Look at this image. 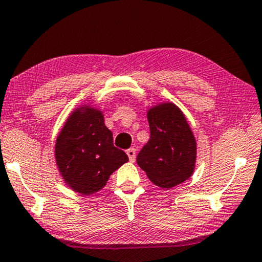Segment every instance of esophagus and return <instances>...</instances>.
<instances>
[{
	"label": "esophagus",
	"instance_id": "34e87169",
	"mask_svg": "<svg viewBox=\"0 0 262 262\" xmlns=\"http://www.w3.org/2000/svg\"><path fill=\"white\" fill-rule=\"evenodd\" d=\"M127 155H128L129 161H130V162H134L135 161V156H137V155H135V148H133V147L128 148Z\"/></svg>",
	"mask_w": 262,
	"mask_h": 262
}]
</instances>
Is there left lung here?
Here are the masks:
<instances>
[{"instance_id": "1", "label": "left lung", "mask_w": 262, "mask_h": 262, "mask_svg": "<svg viewBox=\"0 0 262 262\" xmlns=\"http://www.w3.org/2000/svg\"><path fill=\"white\" fill-rule=\"evenodd\" d=\"M150 140L137 163L157 186L171 188L191 177L196 164V140L180 108L171 102L147 111Z\"/></svg>"}]
</instances>
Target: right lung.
<instances>
[{
	"label": "right lung",
	"mask_w": 262,
	"mask_h": 262,
	"mask_svg": "<svg viewBox=\"0 0 262 262\" xmlns=\"http://www.w3.org/2000/svg\"><path fill=\"white\" fill-rule=\"evenodd\" d=\"M55 161L68 186L78 193L92 194L106 185L110 175L128 162V156L114 146L102 112L81 106L58 135Z\"/></svg>",
	"instance_id": "add662e5"
}]
</instances>
